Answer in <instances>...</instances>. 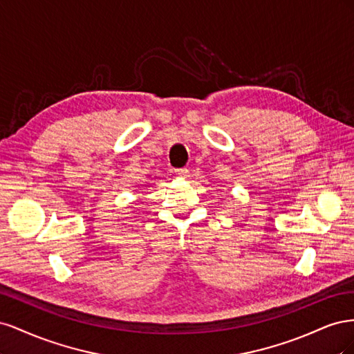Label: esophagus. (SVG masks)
Returning <instances> with one entry per match:
<instances>
[{
  "instance_id": "34e87169",
  "label": "esophagus",
  "mask_w": 354,
  "mask_h": 354,
  "mask_svg": "<svg viewBox=\"0 0 354 354\" xmlns=\"http://www.w3.org/2000/svg\"><path fill=\"white\" fill-rule=\"evenodd\" d=\"M174 173H176L178 177L186 178V177L189 176V169H187V168H177V169H174Z\"/></svg>"
}]
</instances>
